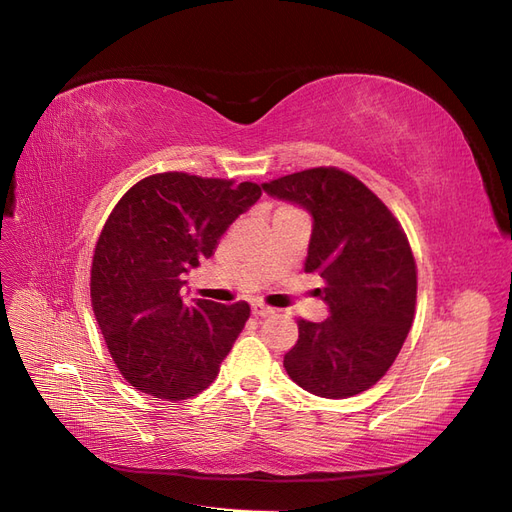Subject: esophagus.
Returning <instances> with one entry per match:
<instances>
[{
    "mask_svg": "<svg viewBox=\"0 0 512 512\" xmlns=\"http://www.w3.org/2000/svg\"><path fill=\"white\" fill-rule=\"evenodd\" d=\"M251 312H253V317H270L274 310H272V308H268V306H263L261 302H253Z\"/></svg>",
    "mask_w": 512,
    "mask_h": 512,
    "instance_id": "1",
    "label": "esophagus"
}]
</instances>
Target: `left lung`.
I'll return each mask as SVG.
<instances>
[{"mask_svg":"<svg viewBox=\"0 0 512 512\" xmlns=\"http://www.w3.org/2000/svg\"><path fill=\"white\" fill-rule=\"evenodd\" d=\"M261 189L300 204L312 217L306 272L329 317L300 319V338L285 355L293 383L329 400L351 398L381 381L415 319L417 266L402 225L389 208L338 168L295 172Z\"/></svg>","mask_w":512,"mask_h":512,"instance_id":"1","label":"left lung"}]
</instances>
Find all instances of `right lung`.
Returning a JSON list of instances; mask_svg holds the SVG:
<instances>
[{
	"label": "right lung",
	"mask_w": 512,
	"mask_h": 512,
	"mask_svg": "<svg viewBox=\"0 0 512 512\" xmlns=\"http://www.w3.org/2000/svg\"><path fill=\"white\" fill-rule=\"evenodd\" d=\"M261 197L255 183L166 172L131 187L95 244L91 304L125 381L161 400H187L219 374L251 315L183 298L185 274Z\"/></svg>",
	"instance_id": "obj_1"
}]
</instances>
